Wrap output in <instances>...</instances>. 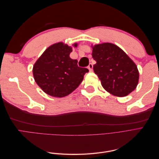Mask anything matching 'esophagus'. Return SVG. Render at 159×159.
Returning <instances> with one entry per match:
<instances>
[{
  "mask_svg": "<svg viewBox=\"0 0 159 159\" xmlns=\"http://www.w3.org/2000/svg\"><path fill=\"white\" fill-rule=\"evenodd\" d=\"M88 68L89 71H92V70H93V65H92V64L90 63V64H89Z\"/></svg>",
  "mask_w": 159,
  "mask_h": 159,
  "instance_id": "34e87169",
  "label": "esophagus"
}]
</instances>
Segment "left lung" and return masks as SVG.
Returning <instances> with one entry per match:
<instances>
[{
	"label": "left lung",
	"instance_id": "left-lung-1",
	"mask_svg": "<svg viewBox=\"0 0 159 159\" xmlns=\"http://www.w3.org/2000/svg\"><path fill=\"white\" fill-rule=\"evenodd\" d=\"M96 61L93 70L107 92L125 97L135 89L139 82L137 66L122 49L111 43L91 46Z\"/></svg>",
	"mask_w": 159,
	"mask_h": 159
}]
</instances>
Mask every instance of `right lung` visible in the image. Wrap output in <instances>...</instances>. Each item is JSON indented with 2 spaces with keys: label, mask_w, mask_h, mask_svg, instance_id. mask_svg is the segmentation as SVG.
Here are the masks:
<instances>
[{
  "label": "right lung",
  "mask_w": 159,
  "mask_h": 159,
  "mask_svg": "<svg viewBox=\"0 0 159 159\" xmlns=\"http://www.w3.org/2000/svg\"><path fill=\"white\" fill-rule=\"evenodd\" d=\"M78 46L77 43L73 44ZM72 48L63 42L49 46L33 66L34 78L46 93L63 98L78 87L88 69L80 68L78 60L70 58Z\"/></svg>",
  "instance_id": "add662e5"
}]
</instances>
